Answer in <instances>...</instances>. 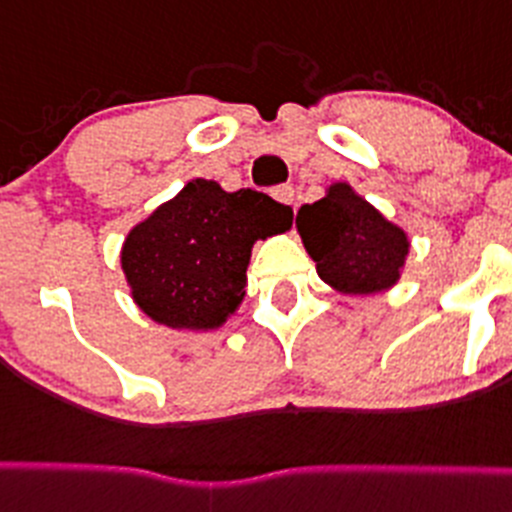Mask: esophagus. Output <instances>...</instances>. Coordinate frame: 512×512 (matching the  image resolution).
<instances>
[{
	"label": "esophagus",
	"instance_id": "1",
	"mask_svg": "<svg viewBox=\"0 0 512 512\" xmlns=\"http://www.w3.org/2000/svg\"><path fill=\"white\" fill-rule=\"evenodd\" d=\"M270 194H272V199H275V202L285 204V207H293V202H295V189H293V186H290V184L275 186V189H272Z\"/></svg>",
	"mask_w": 512,
	"mask_h": 512
}]
</instances>
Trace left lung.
Masks as SVG:
<instances>
[{
    "label": "left lung",
    "instance_id": "obj_1",
    "mask_svg": "<svg viewBox=\"0 0 512 512\" xmlns=\"http://www.w3.org/2000/svg\"><path fill=\"white\" fill-rule=\"evenodd\" d=\"M303 245L323 283L343 295H374L394 288L409 255L401 227L336 181L326 197L303 204L295 217Z\"/></svg>",
    "mask_w": 512,
    "mask_h": 512
}]
</instances>
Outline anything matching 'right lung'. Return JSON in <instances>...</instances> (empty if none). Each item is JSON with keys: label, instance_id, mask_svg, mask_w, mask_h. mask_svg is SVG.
<instances>
[{"label": "right lung", "instance_id": "right-lung-1", "mask_svg": "<svg viewBox=\"0 0 512 512\" xmlns=\"http://www.w3.org/2000/svg\"><path fill=\"white\" fill-rule=\"evenodd\" d=\"M293 224V209L255 189L191 179L128 232L121 267L138 308L169 328L214 331L245 298L252 245Z\"/></svg>", "mask_w": 512, "mask_h": 512}]
</instances>
